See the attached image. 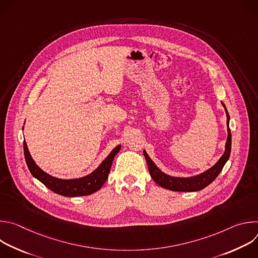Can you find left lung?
<instances>
[{"label":"left lung","mask_w":258,"mask_h":258,"mask_svg":"<svg viewBox=\"0 0 258 258\" xmlns=\"http://www.w3.org/2000/svg\"><path fill=\"white\" fill-rule=\"evenodd\" d=\"M222 104L226 110L227 125H228V139L226 142L225 152L222 155V157L218 159V161L213 166H211L210 168H208L207 170L199 174L187 176V177H180V176H171L161 171L157 167V165L152 161L149 155L147 154L146 150H144V156L146 158L147 165H148L150 175L157 185H159L164 189L175 191V192H197L207 187L209 183H211L215 179V177L219 174V172L222 171L223 167L225 166V164L230 158L231 146H232V135H231V130L229 127L230 115L226 105L223 102Z\"/></svg>","instance_id":"1"}]
</instances>
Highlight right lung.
<instances>
[{
	"instance_id": "1",
	"label": "right lung",
	"mask_w": 258,
	"mask_h": 258,
	"mask_svg": "<svg viewBox=\"0 0 258 258\" xmlns=\"http://www.w3.org/2000/svg\"><path fill=\"white\" fill-rule=\"evenodd\" d=\"M121 146L118 145L109 153L101 164L91 173L78 178H59L45 172L32 159L26 142H23L24 157L30 173L56 194L66 197H80L91 195L102 188L108 178L115 155L119 152Z\"/></svg>"
}]
</instances>
